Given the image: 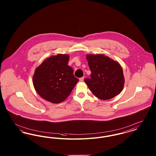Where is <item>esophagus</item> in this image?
Segmentation results:
<instances>
[{
  "mask_svg": "<svg viewBox=\"0 0 156 156\" xmlns=\"http://www.w3.org/2000/svg\"><path fill=\"white\" fill-rule=\"evenodd\" d=\"M83 80H84V76H82V77L80 78V81H83Z\"/></svg>",
  "mask_w": 156,
  "mask_h": 156,
  "instance_id": "esophagus-1",
  "label": "esophagus"
}]
</instances>
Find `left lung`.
Listing matches in <instances>:
<instances>
[{
    "label": "left lung",
    "instance_id": "1",
    "mask_svg": "<svg viewBox=\"0 0 156 156\" xmlns=\"http://www.w3.org/2000/svg\"><path fill=\"white\" fill-rule=\"evenodd\" d=\"M90 78L84 81L92 94L102 100L119 94L124 87L125 78L120 65L103 54L87 55Z\"/></svg>",
    "mask_w": 156,
    "mask_h": 156
}]
</instances>
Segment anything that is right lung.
<instances>
[{
	"label": "right lung",
	"instance_id": "obj_1",
	"mask_svg": "<svg viewBox=\"0 0 156 156\" xmlns=\"http://www.w3.org/2000/svg\"><path fill=\"white\" fill-rule=\"evenodd\" d=\"M68 55L58 54L45 59L36 69L33 85L45 100L54 104L64 101L79 81L72 67L68 66Z\"/></svg>",
	"mask_w": 156,
	"mask_h": 156
}]
</instances>
